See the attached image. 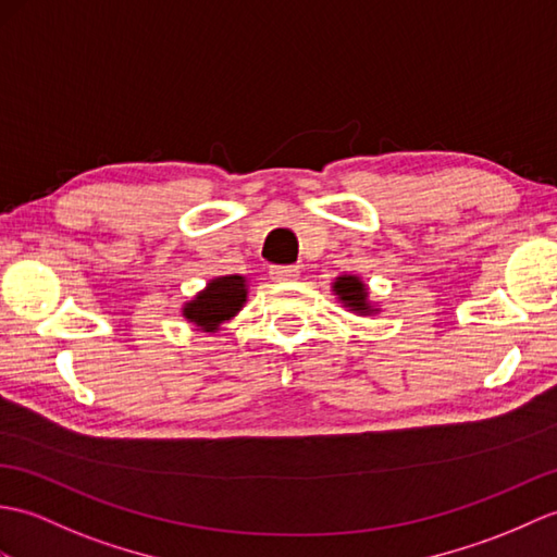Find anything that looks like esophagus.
<instances>
[{
    "label": "esophagus",
    "instance_id": "1",
    "mask_svg": "<svg viewBox=\"0 0 557 557\" xmlns=\"http://www.w3.org/2000/svg\"><path fill=\"white\" fill-rule=\"evenodd\" d=\"M299 265H273L270 268V277L277 280V282H284V280H294L299 277Z\"/></svg>",
    "mask_w": 557,
    "mask_h": 557
}]
</instances>
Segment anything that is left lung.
<instances>
[{
  "instance_id": "8db88e82",
  "label": "left lung",
  "mask_w": 557,
  "mask_h": 557,
  "mask_svg": "<svg viewBox=\"0 0 557 557\" xmlns=\"http://www.w3.org/2000/svg\"><path fill=\"white\" fill-rule=\"evenodd\" d=\"M332 292L344 304V308L351 310V313H358V315L377 313V308L368 301V284L358 275H339L332 282Z\"/></svg>"
}]
</instances>
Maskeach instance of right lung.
Listing matches in <instances>:
<instances>
[{
    "mask_svg": "<svg viewBox=\"0 0 557 557\" xmlns=\"http://www.w3.org/2000/svg\"><path fill=\"white\" fill-rule=\"evenodd\" d=\"M249 284L244 275L213 277L183 306V315L199 332H218L223 322L235 318L247 304Z\"/></svg>",
    "mask_w": 557,
    "mask_h": 557,
    "instance_id": "1",
    "label": "right lung"
}]
</instances>
